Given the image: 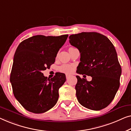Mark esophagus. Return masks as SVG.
Masks as SVG:
<instances>
[{"label":"esophagus","mask_w":131,"mask_h":131,"mask_svg":"<svg viewBox=\"0 0 131 131\" xmlns=\"http://www.w3.org/2000/svg\"><path fill=\"white\" fill-rule=\"evenodd\" d=\"M70 75H69V74H66V79H68V78H69Z\"/></svg>","instance_id":"1"}]
</instances>
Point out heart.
<instances>
[{
    "instance_id": "1",
    "label": "heart",
    "mask_w": 131,
    "mask_h": 131,
    "mask_svg": "<svg viewBox=\"0 0 131 131\" xmlns=\"http://www.w3.org/2000/svg\"><path fill=\"white\" fill-rule=\"evenodd\" d=\"M59 69L60 72H62L69 73L71 71L72 67L70 65H62L61 67Z\"/></svg>"
}]
</instances>
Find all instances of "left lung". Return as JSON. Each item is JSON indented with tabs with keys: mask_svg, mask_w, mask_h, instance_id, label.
Wrapping results in <instances>:
<instances>
[{
	"mask_svg": "<svg viewBox=\"0 0 131 131\" xmlns=\"http://www.w3.org/2000/svg\"><path fill=\"white\" fill-rule=\"evenodd\" d=\"M69 43L81 54L77 72L92 77L91 81L77 75L75 86L78 102L85 107L100 110L112 102L120 86L122 68L110 40L96 32L69 36Z\"/></svg>",
	"mask_w": 131,
	"mask_h": 131,
	"instance_id": "1",
	"label": "left lung"
}]
</instances>
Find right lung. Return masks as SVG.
Masks as SVG:
<instances>
[{
	"mask_svg": "<svg viewBox=\"0 0 131 131\" xmlns=\"http://www.w3.org/2000/svg\"><path fill=\"white\" fill-rule=\"evenodd\" d=\"M68 37L37 35L24 40L16 49L10 81L15 97L28 111L45 113L58 102L59 89L66 81L65 73L49 79L42 71L54 63Z\"/></svg>",
	"mask_w": 131,
	"mask_h": 131,
	"instance_id": "right-lung-1",
	"label": "right lung"
}]
</instances>
